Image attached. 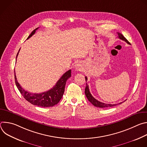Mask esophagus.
<instances>
[{
	"instance_id": "esophagus-1",
	"label": "esophagus",
	"mask_w": 147,
	"mask_h": 147,
	"mask_svg": "<svg viewBox=\"0 0 147 147\" xmlns=\"http://www.w3.org/2000/svg\"><path fill=\"white\" fill-rule=\"evenodd\" d=\"M75 66H76V68L77 69H80V65H78V64H76V65H75Z\"/></svg>"
}]
</instances>
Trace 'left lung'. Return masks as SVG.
Wrapping results in <instances>:
<instances>
[{"mask_svg": "<svg viewBox=\"0 0 147 147\" xmlns=\"http://www.w3.org/2000/svg\"><path fill=\"white\" fill-rule=\"evenodd\" d=\"M118 34V38L123 40H124L125 42L127 43L128 44L130 45V43L129 42L125 39V38L120 33L117 32ZM86 80H87V77H85ZM85 94L87 98V99H88V100L94 106L96 107H98V108H107V107H114L117 105L118 104H108V103H105L103 102H101L100 101H98V100H96L95 98H94L92 95L91 94L90 92V90H89V87L88 86L87 84L86 87V89H85ZM122 103V102L119 103V104H121Z\"/></svg>", "mask_w": 147, "mask_h": 147, "instance_id": "8db88e82", "label": "left lung"}]
</instances>
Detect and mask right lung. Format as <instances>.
I'll list each match as a JSON object with an SVG mask.
<instances>
[{
  "instance_id": "add662e5",
  "label": "right lung",
  "mask_w": 147,
  "mask_h": 147,
  "mask_svg": "<svg viewBox=\"0 0 147 147\" xmlns=\"http://www.w3.org/2000/svg\"><path fill=\"white\" fill-rule=\"evenodd\" d=\"M38 28L34 30L31 34L28 36L27 39L31 37L35 33ZM20 50L18 51L19 52ZM18 52L16 56V59L18 54ZM71 77V70H68L65 74H63L60 78L57 81L56 85L51 90L47 92H42L39 94L31 93L24 90L18 82L14 71V78L16 85L23 97L30 103L34 105L38 106L39 107L48 108L53 107L56 105L61 99L65 92V88L67 80Z\"/></svg>"
}]
</instances>
